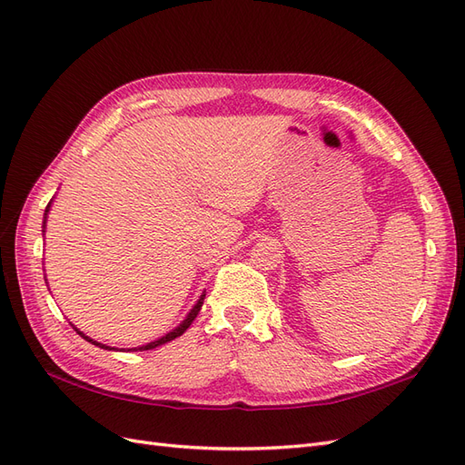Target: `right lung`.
Listing matches in <instances>:
<instances>
[{"label":"right lung","mask_w":465,"mask_h":465,"mask_svg":"<svg viewBox=\"0 0 465 465\" xmlns=\"http://www.w3.org/2000/svg\"><path fill=\"white\" fill-rule=\"evenodd\" d=\"M46 213H48V207H46ZM203 297L205 294H202V299L198 301V304H195L193 308H192V312L188 314V318L180 323V326L176 328V330H173L171 333H166L164 337H161V340H157V341H151V343H147V345H143V347H139V351H147V349H154V347H159V345H163V343H168V341H173V340H176V337H180L182 333H184L188 328H190V323L195 320V316L200 314V311H202V304H203ZM81 337H85V340L89 341V343H94V345H98V347H103V349H110V347H106V345H101V343H96V341H93L91 337H87V335H83L79 330H75Z\"/></svg>","instance_id":"right-lung-1"}]
</instances>
